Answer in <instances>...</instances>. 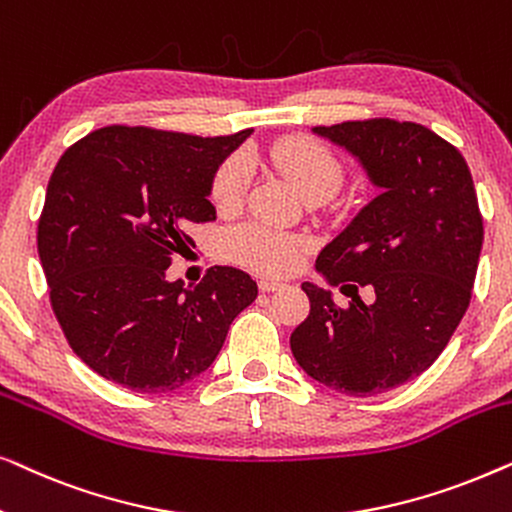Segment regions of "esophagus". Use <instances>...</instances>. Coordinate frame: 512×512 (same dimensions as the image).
<instances>
[{
    "mask_svg": "<svg viewBox=\"0 0 512 512\" xmlns=\"http://www.w3.org/2000/svg\"><path fill=\"white\" fill-rule=\"evenodd\" d=\"M282 282H277V279H270V277H263L261 282H258V289H261L263 293H272V291H277V289H282Z\"/></svg>",
    "mask_w": 512,
    "mask_h": 512,
    "instance_id": "1",
    "label": "esophagus"
}]
</instances>
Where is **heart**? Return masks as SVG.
<instances>
[{"mask_svg":"<svg viewBox=\"0 0 512 512\" xmlns=\"http://www.w3.org/2000/svg\"><path fill=\"white\" fill-rule=\"evenodd\" d=\"M268 158L275 170L303 195L305 200L331 198L342 184L345 167L340 158L319 139L307 135H291L277 139L270 146ZM249 163L244 156H230L219 165L212 179V205L216 212L230 214L242 205L249 186ZM223 251L237 263L249 265L261 272H286L298 263L303 240L300 237L277 233V230L247 223L230 228L223 235Z\"/></svg>","mask_w":512,"mask_h":512,"instance_id":"heart-1","label":"heart"}]
</instances>
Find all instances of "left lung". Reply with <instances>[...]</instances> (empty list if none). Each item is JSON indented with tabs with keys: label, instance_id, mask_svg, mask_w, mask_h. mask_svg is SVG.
I'll list each match as a JSON object with an SVG mask.
<instances>
[{
	"label": "left lung",
	"instance_id": "1",
	"mask_svg": "<svg viewBox=\"0 0 512 512\" xmlns=\"http://www.w3.org/2000/svg\"><path fill=\"white\" fill-rule=\"evenodd\" d=\"M314 132L354 153L380 195L317 256L352 303L303 282L310 314L291 352L317 382L368 398L415 380L447 347L471 303L482 214L464 156L424 125L368 118ZM359 285L376 291L373 304Z\"/></svg>",
	"mask_w": 512,
	"mask_h": 512
}]
</instances>
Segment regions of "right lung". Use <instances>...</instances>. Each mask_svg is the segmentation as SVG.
<instances>
[{"label": "right lung", "mask_w": 512, "mask_h": 512, "mask_svg": "<svg viewBox=\"0 0 512 512\" xmlns=\"http://www.w3.org/2000/svg\"><path fill=\"white\" fill-rule=\"evenodd\" d=\"M251 130L198 137L107 125L62 153L46 188L37 249L55 319L76 356L125 389H179L212 366L258 296L247 272L214 265L167 282L193 223L216 219L214 172Z\"/></svg>", "instance_id": "1"}]
</instances>
